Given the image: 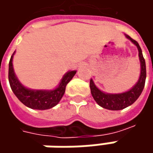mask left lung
<instances>
[{"label":"left lung","instance_id":"1","mask_svg":"<svg viewBox=\"0 0 153 153\" xmlns=\"http://www.w3.org/2000/svg\"><path fill=\"white\" fill-rule=\"evenodd\" d=\"M126 37L129 39L137 47L139 50V57H140L141 70H140V76L138 82L135 84V86L130 90L125 93L111 94H105L102 91H100L97 87L94 85L93 80H90V84H89L90 90H91L92 96L94 97V100L97 102L99 105H100L103 108L111 110V111H118V110H122L131 105L140 95L141 92L144 88L145 82H146V62H145L144 57L142 55L141 48L135 40L132 39L128 35H126Z\"/></svg>","mask_w":153,"mask_h":153}]
</instances>
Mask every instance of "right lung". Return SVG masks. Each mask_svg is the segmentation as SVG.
<instances>
[{"label":"right lung","instance_id":"add662e5","mask_svg":"<svg viewBox=\"0 0 153 153\" xmlns=\"http://www.w3.org/2000/svg\"><path fill=\"white\" fill-rule=\"evenodd\" d=\"M15 53V52H14ZM13 53V54H14ZM12 55L9 61L8 80L10 87L17 98L25 105L31 109L36 110H47L55 106L63 97L67 83L72 79L76 71H71L65 74L59 85L55 89L47 91V90H31L25 88L17 79L13 68V57Z\"/></svg>","mask_w":153,"mask_h":153}]
</instances>
